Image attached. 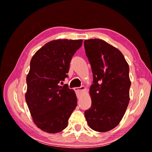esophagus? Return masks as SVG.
Listing matches in <instances>:
<instances>
[{"label":"esophagus","mask_w":152,"mask_h":152,"mask_svg":"<svg viewBox=\"0 0 152 152\" xmlns=\"http://www.w3.org/2000/svg\"><path fill=\"white\" fill-rule=\"evenodd\" d=\"M74 90L77 93H80L82 92H84V91H86V87L84 86H82L80 87H75V88H74Z\"/></svg>","instance_id":"esophagus-1"}]
</instances>
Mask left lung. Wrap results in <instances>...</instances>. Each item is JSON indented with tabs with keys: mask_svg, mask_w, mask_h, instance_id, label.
<instances>
[{
	"mask_svg": "<svg viewBox=\"0 0 152 152\" xmlns=\"http://www.w3.org/2000/svg\"><path fill=\"white\" fill-rule=\"evenodd\" d=\"M84 48L93 75L84 115L93 130L107 132L118 125L129 103V67L121 52L102 39L85 40Z\"/></svg>",
	"mask_w": 152,
	"mask_h": 152,
	"instance_id": "left-lung-1",
	"label": "left lung"
}]
</instances>
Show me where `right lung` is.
<instances>
[{
	"label": "right lung",
	"mask_w": 152,
	"mask_h": 152,
	"mask_svg": "<svg viewBox=\"0 0 152 152\" xmlns=\"http://www.w3.org/2000/svg\"><path fill=\"white\" fill-rule=\"evenodd\" d=\"M82 40L57 39L38 50L27 75L26 101L33 122L43 132L56 134L68 126L77 105L74 90L59 82L68 77L70 62Z\"/></svg>",
	"instance_id": "1"
}]
</instances>
